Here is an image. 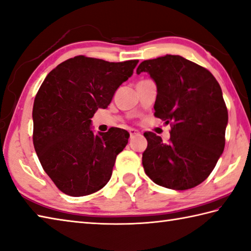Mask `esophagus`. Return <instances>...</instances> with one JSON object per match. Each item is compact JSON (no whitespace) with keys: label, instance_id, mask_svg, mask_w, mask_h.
<instances>
[{"label":"esophagus","instance_id":"esophagus-1","mask_svg":"<svg viewBox=\"0 0 251 251\" xmlns=\"http://www.w3.org/2000/svg\"><path fill=\"white\" fill-rule=\"evenodd\" d=\"M129 134H130V136L132 137V136H135V135H138L139 131L134 129V128H131V129H129Z\"/></svg>","mask_w":251,"mask_h":251}]
</instances>
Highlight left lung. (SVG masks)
Returning a JSON list of instances; mask_svg holds the SVG:
<instances>
[{"mask_svg":"<svg viewBox=\"0 0 251 251\" xmlns=\"http://www.w3.org/2000/svg\"><path fill=\"white\" fill-rule=\"evenodd\" d=\"M148 73L156 86L154 115L172 122L171 138L145 132L146 174L163 187H196L213 171L225 146L228 114L214 76L183 56L166 54L144 61L137 74Z\"/></svg>","mask_w":251,"mask_h":251,"instance_id":"1","label":"left lung"}]
</instances>
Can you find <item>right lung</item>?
Listing matches in <instances>:
<instances>
[{
    "mask_svg": "<svg viewBox=\"0 0 251 251\" xmlns=\"http://www.w3.org/2000/svg\"><path fill=\"white\" fill-rule=\"evenodd\" d=\"M138 60L110 63L75 56L48 74L33 103V146L43 170L64 194L81 197L104 187L128 131L93 132L92 116L106 109Z\"/></svg>",
    "mask_w": 251,
    "mask_h": 251,
    "instance_id": "add662e5",
    "label": "right lung"
}]
</instances>
